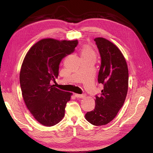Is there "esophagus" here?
<instances>
[{"instance_id":"1","label":"esophagus","mask_w":153,"mask_h":153,"mask_svg":"<svg viewBox=\"0 0 153 153\" xmlns=\"http://www.w3.org/2000/svg\"><path fill=\"white\" fill-rule=\"evenodd\" d=\"M75 97L77 98H84L85 97V94H75Z\"/></svg>"}]
</instances>
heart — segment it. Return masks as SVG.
Listing matches in <instances>:
<instances>
[{"instance_id":"1","label":"heart","mask_w":153,"mask_h":153,"mask_svg":"<svg viewBox=\"0 0 153 153\" xmlns=\"http://www.w3.org/2000/svg\"><path fill=\"white\" fill-rule=\"evenodd\" d=\"M80 56L81 58L84 57H95L94 52L92 49L87 45L83 46L80 50Z\"/></svg>"}]
</instances>
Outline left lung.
Returning a JSON list of instances; mask_svg holds the SVG:
<instances>
[{
	"label": "left lung",
	"instance_id": "8db88e82",
	"mask_svg": "<svg viewBox=\"0 0 153 153\" xmlns=\"http://www.w3.org/2000/svg\"><path fill=\"white\" fill-rule=\"evenodd\" d=\"M101 57L98 81L103 85L100 95H96V106L85 114L88 122L95 126L108 124L122 108L128 89V69L123 53L108 40L94 39Z\"/></svg>",
	"mask_w": 153,
	"mask_h": 153
}]
</instances>
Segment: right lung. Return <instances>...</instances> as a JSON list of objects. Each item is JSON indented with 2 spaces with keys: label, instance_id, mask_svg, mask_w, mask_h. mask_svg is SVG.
<instances>
[{
  "label": "right lung",
  "instance_id": "right-lung-1",
  "mask_svg": "<svg viewBox=\"0 0 153 153\" xmlns=\"http://www.w3.org/2000/svg\"><path fill=\"white\" fill-rule=\"evenodd\" d=\"M78 41L41 39L32 46L23 61L20 83L27 108L41 124L52 126L62 120L71 93L52 85L63 58L74 52Z\"/></svg>",
  "mask_w": 153,
  "mask_h": 153
}]
</instances>
